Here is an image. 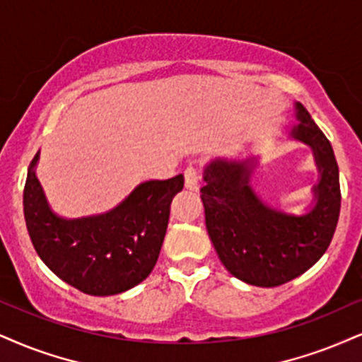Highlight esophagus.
Returning a JSON list of instances; mask_svg holds the SVG:
<instances>
[{"label": "esophagus", "instance_id": "obj_1", "mask_svg": "<svg viewBox=\"0 0 362 362\" xmlns=\"http://www.w3.org/2000/svg\"><path fill=\"white\" fill-rule=\"evenodd\" d=\"M198 182H199L198 169H196L194 166L186 168V171H185V186H186V189L198 191Z\"/></svg>", "mask_w": 362, "mask_h": 362}]
</instances>
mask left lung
<instances>
[{
    "mask_svg": "<svg viewBox=\"0 0 362 362\" xmlns=\"http://www.w3.org/2000/svg\"><path fill=\"white\" fill-rule=\"evenodd\" d=\"M288 139L309 146L319 171L310 206L292 215L270 206L252 188L258 158H215L204 166L202 199L206 230L231 275L257 287H276L319 262L331 245L341 211L339 168L332 146L300 102Z\"/></svg>",
    "mask_w": 362,
    "mask_h": 362,
    "instance_id": "left-lung-1",
    "label": "left lung"
}]
</instances>
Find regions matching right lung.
<instances>
[{
    "mask_svg": "<svg viewBox=\"0 0 362 362\" xmlns=\"http://www.w3.org/2000/svg\"><path fill=\"white\" fill-rule=\"evenodd\" d=\"M38 159L40 151L28 168L23 211L45 265L88 296H115L141 284L158 262L171 202L185 186L182 174L141 182L109 211L69 220L48 204L37 177Z\"/></svg>",
    "mask_w": 362,
    "mask_h": 362,
    "instance_id": "add662e5",
    "label": "right lung"
}]
</instances>
